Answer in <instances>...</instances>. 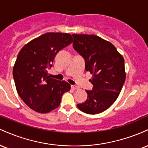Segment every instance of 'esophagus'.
I'll return each instance as SVG.
<instances>
[{
    "instance_id": "34e87169",
    "label": "esophagus",
    "mask_w": 148,
    "mask_h": 148,
    "mask_svg": "<svg viewBox=\"0 0 148 148\" xmlns=\"http://www.w3.org/2000/svg\"><path fill=\"white\" fill-rule=\"evenodd\" d=\"M71 88L74 90H79L80 89V88L78 87L77 86H73V85L72 86H71Z\"/></svg>"
}]
</instances>
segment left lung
I'll list each match as a JSON object with an SVG mask.
<instances>
[{
  "label": "left lung",
  "mask_w": 148,
  "mask_h": 148,
  "mask_svg": "<svg viewBox=\"0 0 148 148\" xmlns=\"http://www.w3.org/2000/svg\"><path fill=\"white\" fill-rule=\"evenodd\" d=\"M73 47L85 59V68L92 74V90L77 107L88 114L106 111L118 97L125 84V60L115 46L95 35L73 34Z\"/></svg>",
  "instance_id": "1"
}]
</instances>
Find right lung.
<instances>
[{
    "mask_svg": "<svg viewBox=\"0 0 148 148\" xmlns=\"http://www.w3.org/2000/svg\"><path fill=\"white\" fill-rule=\"evenodd\" d=\"M73 42L68 33H47L33 39L21 49L13 67L16 90L28 107L40 113L58 108L62 95L71 89L64 81L52 79L47 69L52 67L59 51Z\"/></svg>",
    "mask_w": 148,
    "mask_h": 148,
    "instance_id": "right-lung-1",
    "label": "right lung"
}]
</instances>
